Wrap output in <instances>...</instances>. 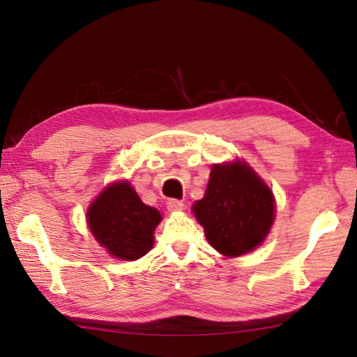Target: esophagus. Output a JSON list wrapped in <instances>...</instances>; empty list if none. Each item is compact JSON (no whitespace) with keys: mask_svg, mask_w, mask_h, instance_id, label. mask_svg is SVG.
Instances as JSON below:
<instances>
[{"mask_svg":"<svg viewBox=\"0 0 357 357\" xmlns=\"http://www.w3.org/2000/svg\"><path fill=\"white\" fill-rule=\"evenodd\" d=\"M183 202L181 200H177V199H169L168 203H166V208H168V211H171V213H176V211H181L183 209Z\"/></svg>","mask_w":357,"mask_h":357,"instance_id":"34e87169","label":"esophagus"}]
</instances>
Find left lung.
<instances>
[{"label": "left lung", "instance_id": "left-lung-1", "mask_svg": "<svg viewBox=\"0 0 357 357\" xmlns=\"http://www.w3.org/2000/svg\"><path fill=\"white\" fill-rule=\"evenodd\" d=\"M192 211L206 240L223 256L237 257L264 242L274 220V197L245 163L214 165L205 197Z\"/></svg>", "mask_w": 357, "mask_h": 357}]
</instances>
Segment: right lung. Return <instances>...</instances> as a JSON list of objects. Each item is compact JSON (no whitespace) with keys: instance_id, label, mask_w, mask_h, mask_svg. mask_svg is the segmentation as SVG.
Instances as JSON below:
<instances>
[{"instance_id":"right-lung-1","label":"right lung","mask_w":357,"mask_h":357,"mask_svg":"<svg viewBox=\"0 0 357 357\" xmlns=\"http://www.w3.org/2000/svg\"><path fill=\"white\" fill-rule=\"evenodd\" d=\"M158 211L144 205L128 181L107 186L87 211V223L100 245L123 260L143 257L154 245Z\"/></svg>"}]
</instances>
